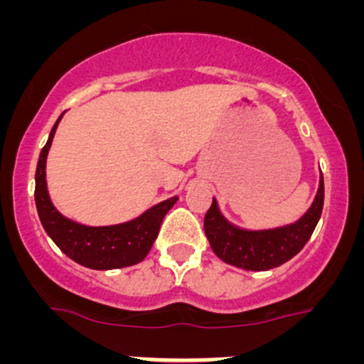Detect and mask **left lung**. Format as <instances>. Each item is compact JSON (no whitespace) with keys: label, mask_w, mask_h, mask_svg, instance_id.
Masks as SVG:
<instances>
[{"label":"left lung","mask_w":364,"mask_h":364,"mask_svg":"<svg viewBox=\"0 0 364 364\" xmlns=\"http://www.w3.org/2000/svg\"><path fill=\"white\" fill-rule=\"evenodd\" d=\"M324 205V178L321 176L317 196L306 213L292 225L271 230H243L227 222L216 200L204 216V232L213 252L227 264L248 271H266L282 266L303 250L314 234Z\"/></svg>","instance_id":"8db88e82"}]
</instances>
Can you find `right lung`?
Listing matches in <instances>:
<instances>
[{"instance_id": "right-lung-1", "label": "right lung", "mask_w": 364, "mask_h": 364, "mask_svg": "<svg viewBox=\"0 0 364 364\" xmlns=\"http://www.w3.org/2000/svg\"><path fill=\"white\" fill-rule=\"evenodd\" d=\"M60 119L53 127L49 141L40 151L35 174V204L43 229L49 234L50 240L60 247V250L80 266L104 271L141 262L151 250L153 243L159 236L161 220L167 215L168 209L176 204L178 197L153 205L139 218L119 223V225L87 227L65 218L50 203L46 183L47 153L53 144V137L56 134Z\"/></svg>"}]
</instances>
